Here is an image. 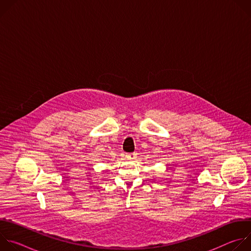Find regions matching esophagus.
Segmentation results:
<instances>
[{"instance_id": "obj_1", "label": "esophagus", "mask_w": 251, "mask_h": 251, "mask_svg": "<svg viewBox=\"0 0 251 251\" xmlns=\"http://www.w3.org/2000/svg\"><path fill=\"white\" fill-rule=\"evenodd\" d=\"M126 158L128 160H134L136 158V154L135 153H129V154L126 155Z\"/></svg>"}]
</instances>
